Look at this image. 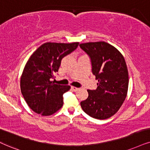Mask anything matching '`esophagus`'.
<instances>
[{
  "label": "esophagus",
  "instance_id": "esophagus-1",
  "mask_svg": "<svg viewBox=\"0 0 150 150\" xmlns=\"http://www.w3.org/2000/svg\"><path fill=\"white\" fill-rule=\"evenodd\" d=\"M71 89L73 91H75V92H76V91H78L79 90V88H77V87H75V86H71Z\"/></svg>",
  "mask_w": 150,
  "mask_h": 150
}]
</instances>
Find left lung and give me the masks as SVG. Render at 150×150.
Listing matches in <instances>:
<instances>
[{
	"label": "left lung",
	"instance_id": "obj_1",
	"mask_svg": "<svg viewBox=\"0 0 150 150\" xmlns=\"http://www.w3.org/2000/svg\"><path fill=\"white\" fill-rule=\"evenodd\" d=\"M91 59L92 72L98 79L96 90H87L88 97L81 109L94 118L104 120L117 113L127 97L129 74L124 57L105 41L79 44Z\"/></svg>",
	"mask_w": 150,
	"mask_h": 150
}]
</instances>
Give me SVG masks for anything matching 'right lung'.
<instances>
[{
    "mask_svg": "<svg viewBox=\"0 0 150 150\" xmlns=\"http://www.w3.org/2000/svg\"><path fill=\"white\" fill-rule=\"evenodd\" d=\"M79 42H47L33 53L21 77V91L29 107L43 116L52 115L63 106V94L69 85L56 84L52 81L62 59L77 48Z\"/></svg>",
    "mask_w": 150,
    "mask_h": 150,
    "instance_id": "1",
    "label": "right lung"
}]
</instances>
